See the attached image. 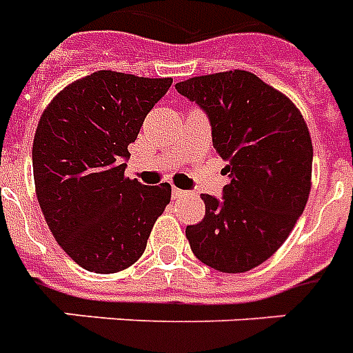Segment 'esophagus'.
Listing matches in <instances>:
<instances>
[{"label":"esophagus","mask_w":353,"mask_h":353,"mask_svg":"<svg viewBox=\"0 0 353 353\" xmlns=\"http://www.w3.org/2000/svg\"><path fill=\"white\" fill-rule=\"evenodd\" d=\"M172 196H174V198H176V199L187 198L188 192H185V190H179V188H174V190H172Z\"/></svg>","instance_id":"esophagus-1"}]
</instances>
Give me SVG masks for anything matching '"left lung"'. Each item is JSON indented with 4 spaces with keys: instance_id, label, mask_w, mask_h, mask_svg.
<instances>
[{
    "instance_id": "obj_1",
    "label": "left lung",
    "mask_w": 353,
    "mask_h": 353,
    "mask_svg": "<svg viewBox=\"0 0 353 353\" xmlns=\"http://www.w3.org/2000/svg\"><path fill=\"white\" fill-rule=\"evenodd\" d=\"M207 112L212 143L231 181L223 198L203 194L205 218L187 227L199 262L245 273L279 251L312 190L313 146L301 110L256 74L231 69L177 82Z\"/></svg>"
}]
</instances>
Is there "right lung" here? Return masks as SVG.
Instances as JSON below:
<instances>
[{"label": "right lung", "instance_id": "right-lung-1", "mask_svg": "<svg viewBox=\"0 0 353 353\" xmlns=\"http://www.w3.org/2000/svg\"><path fill=\"white\" fill-rule=\"evenodd\" d=\"M172 79L95 71L41 113L32 143L36 198L54 240L80 268L117 273L141 258L172 187L124 176L128 144Z\"/></svg>", "mask_w": 353, "mask_h": 353}]
</instances>
